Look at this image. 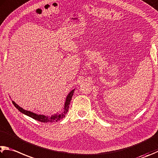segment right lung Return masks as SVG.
<instances>
[{
	"mask_svg": "<svg viewBox=\"0 0 158 158\" xmlns=\"http://www.w3.org/2000/svg\"><path fill=\"white\" fill-rule=\"evenodd\" d=\"M74 90H72L70 93L68 94V95L67 96L66 100H65V106H64V110H63V112H61V113L60 114H54V115H52L51 117L45 116V115H43V114H37L36 113H31V112H30V111L25 110H24V109H23L22 108L19 106L17 105L14 102L12 101V103H13V104L14 105V106H15L17 109H18V110L20 112H21L22 113L26 114V115L31 117V118H33L35 120H37V121L41 122H44V123L56 122L59 121V120L62 119L63 118H64V117H65V114H67L68 111V108H69V107H70V101H71L72 97H73V95Z\"/></svg>",
	"mask_w": 158,
	"mask_h": 158,
	"instance_id": "obj_1",
	"label": "right lung"
}]
</instances>
